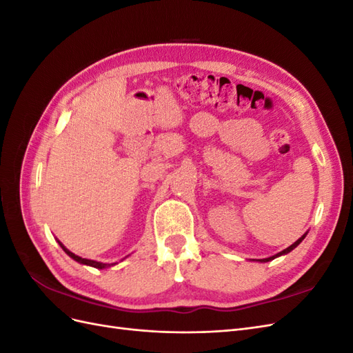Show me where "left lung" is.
<instances>
[{
  "mask_svg": "<svg viewBox=\"0 0 353 353\" xmlns=\"http://www.w3.org/2000/svg\"><path fill=\"white\" fill-rule=\"evenodd\" d=\"M306 234H307V232H305V234H303V236H302L301 239H299V240H296V241H294V243H293L292 245H288V248H287V249L281 250L280 253H276V254H274V256H270V258H265V259H258V261H259V262H270V261H272V259H275V258H279V256H283V254H287V253H290V252H292L293 249H296V248H297V245H299V244H301V243L303 241V239L306 237Z\"/></svg>",
  "mask_w": 353,
  "mask_h": 353,
  "instance_id": "1",
  "label": "left lung"
}]
</instances>
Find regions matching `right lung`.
<instances>
[{"instance_id":"add662e5","label":"right lung","mask_w":353,"mask_h":353,"mask_svg":"<svg viewBox=\"0 0 353 353\" xmlns=\"http://www.w3.org/2000/svg\"><path fill=\"white\" fill-rule=\"evenodd\" d=\"M57 241H59V240H57ZM59 244H60V248L66 252V254H69L70 258H72L73 261H77L78 263H82V265H88V266H92V268H97V270L110 268V266H113V265H114V263H103V262H97V261H91V259H85V258H81V256L74 254V253H72L69 249H66L65 245H63V243H60V241H59Z\"/></svg>"}]
</instances>
